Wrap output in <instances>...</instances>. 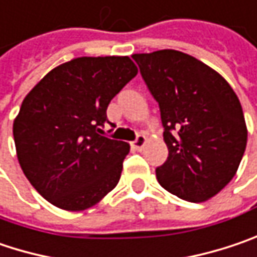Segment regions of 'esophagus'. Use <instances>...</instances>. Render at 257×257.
I'll return each instance as SVG.
<instances>
[{
  "instance_id": "esophagus-1",
  "label": "esophagus",
  "mask_w": 257,
  "mask_h": 257,
  "mask_svg": "<svg viewBox=\"0 0 257 257\" xmlns=\"http://www.w3.org/2000/svg\"><path fill=\"white\" fill-rule=\"evenodd\" d=\"M145 143H147V137L143 135V134H138V135H137V138H135V141L132 143V147H134V148H137V150H143Z\"/></svg>"
}]
</instances>
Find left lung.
Instances as JSON below:
<instances>
[{"mask_svg": "<svg viewBox=\"0 0 257 257\" xmlns=\"http://www.w3.org/2000/svg\"><path fill=\"white\" fill-rule=\"evenodd\" d=\"M134 61L159 103L169 157L159 183L189 202H204L234 177L247 144L240 100L217 71L188 53L163 49Z\"/></svg>", "mask_w": 257, "mask_h": 257, "instance_id": "1", "label": "left lung"}]
</instances>
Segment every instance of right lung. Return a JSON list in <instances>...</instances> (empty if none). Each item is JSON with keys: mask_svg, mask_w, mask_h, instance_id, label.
<instances>
[{"mask_svg": "<svg viewBox=\"0 0 257 257\" xmlns=\"http://www.w3.org/2000/svg\"><path fill=\"white\" fill-rule=\"evenodd\" d=\"M128 56H83L48 72L24 97L13 135L32 186L67 211L117 185L129 144L103 135L110 100L137 75Z\"/></svg>", "mask_w": 257, "mask_h": 257, "instance_id": "1", "label": "right lung"}]
</instances>
